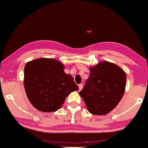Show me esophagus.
I'll return each instance as SVG.
<instances>
[{
	"label": "esophagus",
	"instance_id": "esophagus-1",
	"mask_svg": "<svg viewBox=\"0 0 148 148\" xmlns=\"http://www.w3.org/2000/svg\"><path fill=\"white\" fill-rule=\"evenodd\" d=\"M83 87H84V86H83V84H79V90H82Z\"/></svg>",
	"mask_w": 148,
	"mask_h": 148
}]
</instances>
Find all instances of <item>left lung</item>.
Masks as SVG:
<instances>
[{"instance_id":"obj_1","label":"left lung","mask_w":148,"mask_h":148,"mask_svg":"<svg viewBox=\"0 0 148 148\" xmlns=\"http://www.w3.org/2000/svg\"><path fill=\"white\" fill-rule=\"evenodd\" d=\"M89 78L79 95L88 111L93 115H106L123 98L126 74L114 63L102 61L90 69Z\"/></svg>"}]
</instances>
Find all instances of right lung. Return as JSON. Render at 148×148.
<instances>
[{"label": "right lung", "mask_w": 148, "mask_h": 148, "mask_svg": "<svg viewBox=\"0 0 148 148\" xmlns=\"http://www.w3.org/2000/svg\"><path fill=\"white\" fill-rule=\"evenodd\" d=\"M60 62L53 58H38L27 62L24 68L25 93L31 104L42 112L56 111L65 98L78 90L74 78L64 72Z\"/></svg>", "instance_id": "right-lung-1"}]
</instances>
